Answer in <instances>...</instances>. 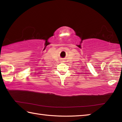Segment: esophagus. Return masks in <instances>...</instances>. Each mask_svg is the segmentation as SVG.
Returning a JSON list of instances; mask_svg holds the SVG:
<instances>
[{
  "label": "esophagus",
  "instance_id": "obj_1",
  "mask_svg": "<svg viewBox=\"0 0 122 122\" xmlns=\"http://www.w3.org/2000/svg\"><path fill=\"white\" fill-rule=\"evenodd\" d=\"M63 61V60H62V61Z\"/></svg>",
  "mask_w": 122,
  "mask_h": 122
}]
</instances>
